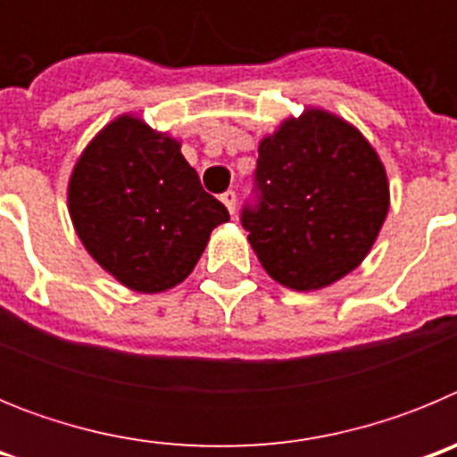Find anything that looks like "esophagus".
Returning <instances> with one entry per match:
<instances>
[{
	"instance_id": "obj_1",
	"label": "esophagus",
	"mask_w": 457,
	"mask_h": 457,
	"mask_svg": "<svg viewBox=\"0 0 457 457\" xmlns=\"http://www.w3.org/2000/svg\"><path fill=\"white\" fill-rule=\"evenodd\" d=\"M221 204L226 205V210H228L231 215H236V192H233V189L221 194Z\"/></svg>"
}]
</instances>
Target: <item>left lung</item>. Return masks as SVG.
Masks as SVG:
<instances>
[{
	"label": "left lung",
	"mask_w": 457,
	"mask_h": 457,
	"mask_svg": "<svg viewBox=\"0 0 457 457\" xmlns=\"http://www.w3.org/2000/svg\"><path fill=\"white\" fill-rule=\"evenodd\" d=\"M256 201L242 226L265 272L318 290L353 272L389 212L385 164L364 135L325 109L286 119L258 146Z\"/></svg>",
	"instance_id": "1"
}]
</instances>
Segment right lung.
Returning <instances> with one entry per match:
<instances>
[{
	"mask_svg": "<svg viewBox=\"0 0 457 457\" xmlns=\"http://www.w3.org/2000/svg\"><path fill=\"white\" fill-rule=\"evenodd\" d=\"M68 210L93 261L137 293L189 277L228 210L201 187L180 141L123 114L84 148L68 183Z\"/></svg>",
	"mask_w": 457,
	"mask_h": 457,
	"instance_id": "obj_1",
	"label": "right lung"
}]
</instances>
